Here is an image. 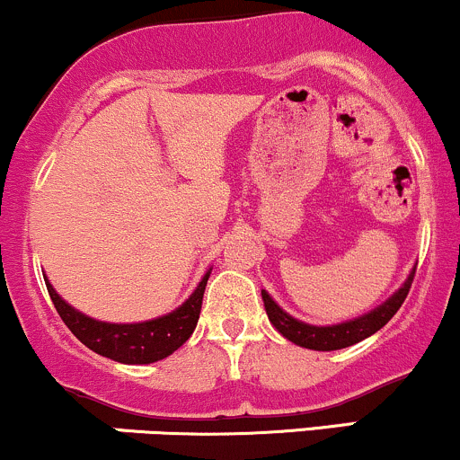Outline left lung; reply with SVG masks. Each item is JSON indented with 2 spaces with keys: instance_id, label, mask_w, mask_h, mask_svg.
Listing matches in <instances>:
<instances>
[{
  "instance_id": "8db88e82",
  "label": "left lung",
  "mask_w": 460,
  "mask_h": 460,
  "mask_svg": "<svg viewBox=\"0 0 460 460\" xmlns=\"http://www.w3.org/2000/svg\"><path fill=\"white\" fill-rule=\"evenodd\" d=\"M414 270L410 271L408 280L402 285V289L397 294H393L384 305H379L377 309H373L370 314L362 315V318L349 320V323L333 324V327H314V324H305L300 320L291 318L289 314H285L274 300L270 298L268 291H261L265 303V311H268L270 323L279 329V333H283L289 342L298 344V347L314 349V350H338L347 349L350 344L362 342L364 338L373 335L375 331H379L384 324L397 314L399 307L406 300L410 285H412Z\"/></svg>"
}]
</instances>
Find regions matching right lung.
I'll return each mask as SVG.
<instances>
[{
  "mask_svg": "<svg viewBox=\"0 0 460 460\" xmlns=\"http://www.w3.org/2000/svg\"><path fill=\"white\" fill-rule=\"evenodd\" d=\"M208 276L210 274H206L201 279V283L192 291L190 298L172 314L137 324H111L87 318L81 311L72 309L54 291L50 283L46 285L61 320L87 349H92L98 355H105L113 362L151 364L157 362V359L169 358L172 350L180 349L190 338V333L197 327V320H199L201 300H204Z\"/></svg>",
  "mask_w": 460,
  "mask_h": 460,
  "instance_id": "1",
  "label": "right lung"
}]
</instances>
